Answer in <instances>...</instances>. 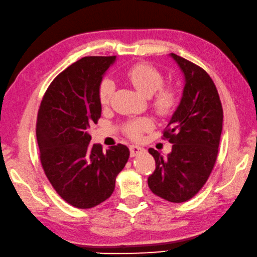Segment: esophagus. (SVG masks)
I'll use <instances>...</instances> for the list:
<instances>
[{"mask_svg":"<svg viewBox=\"0 0 257 257\" xmlns=\"http://www.w3.org/2000/svg\"><path fill=\"white\" fill-rule=\"evenodd\" d=\"M130 152H131V156H137V155H139V154L144 153L145 149L140 147V146L132 145V146H130Z\"/></svg>","mask_w":257,"mask_h":257,"instance_id":"1","label":"esophagus"}]
</instances>
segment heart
<instances>
[{"label": "heart", "instance_id": "b5f03b06", "mask_svg": "<svg viewBox=\"0 0 257 257\" xmlns=\"http://www.w3.org/2000/svg\"><path fill=\"white\" fill-rule=\"evenodd\" d=\"M124 77L138 92L144 96H152L153 108L157 115L168 116L176 108L178 94L173 87H162L164 79L159 70L148 64H137L125 71ZM115 84L110 78H104L98 86V100L102 105H108L111 100ZM153 127V121L149 118H139L128 121L125 125L124 132L133 140H140L142 134Z\"/></svg>", "mask_w": 257, "mask_h": 257}]
</instances>
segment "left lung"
<instances>
[{
  "label": "left lung",
  "instance_id": "8db88e82",
  "mask_svg": "<svg viewBox=\"0 0 257 257\" xmlns=\"http://www.w3.org/2000/svg\"><path fill=\"white\" fill-rule=\"evenodd\" d=\"M184 73L185 86L179 105L163 137L171 142L167 157L154 148L156 169L148 177L154 194L173 203L192 199L214 169L223 128V108L210 76L202 68L170 54Z\"/></svg>",
  "mask_w": 257,
  "mask_h": 257
}]
</instances>
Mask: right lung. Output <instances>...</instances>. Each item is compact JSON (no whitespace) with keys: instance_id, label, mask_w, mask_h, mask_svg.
<instances>
[{"instance_id":"add662e5","label":"right lung","mask_w":257,"mask_h":257,"mask_svg":"<svg viewBox=\"0 0 257 257\" xmlns=\"http://www.w3.org/2000/svg\"><path fill=\"white\" fill-rule=\"evenodd\" d=\"M116 56H87L54 79L43 95L37 119V140L47 178L71 206L89 209L109 199L116 177L130 157L125 145L106 152L90 144L88 128L102 106L98 86Z\"/></svg>"}]
</instances>
